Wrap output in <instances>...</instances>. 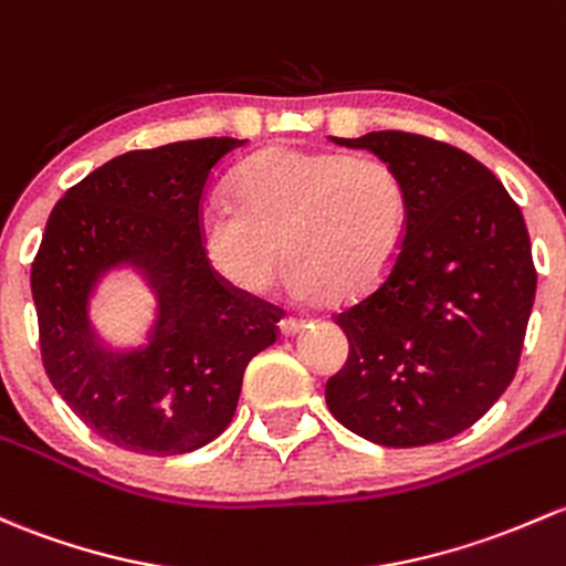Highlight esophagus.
I'll list each match as a JSON object with an SVG mask.
<instances>
[{"label":"esophagus","mask_w":566,"mask_h":566,"mask_svg":"<svg viewBox=\"0 0 566 566\" xmlns=\"http://www.w3.org/2000/svg\"><path fill=\"white\" fill-rule=\"evenodd\" d=\"M301 331H303V323H301V319H295V317H284L282 323H279V333H282L284 338L298 336Z\"/></svg>","instance_id":"1"}]
</instances>
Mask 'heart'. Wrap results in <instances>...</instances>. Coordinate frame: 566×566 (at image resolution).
Returning <instances> with one entry per match:
<instances>
[{"mask_svg":"<svg viewBox=\"0 0 566 566\" xmlns=\"http://www.w3.org/2000/svg\"><path fill=\"white\" fill-rule=\"evenodd\" d=\"M233 203L200 213L203 260L235 293L260 298L284 265L298 301L366 298L388 279L409 228V187L379 157L265 148L238 168Z\"/></svg>","mask_w":566,"mask_h":566,"instance_id":"b5f03b06","label":"heart"}]
</instances>
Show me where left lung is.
Masks as SVG:
<instances>
[{"label": "left lung", "instance_id": "obj_1", "mask_svg": "<svg viewBox=\"0 0 566 566\" xmlns=\"http://www.w3.org/2000/svg\"><path fill=\"white\" fill-rule=\"evenodd\" d=\"M333 140L403 176L409 228L388 279L336 317L349 358L325 401L374 444L444 442L478 423L518 368L537 290L526 222L502 181L450 143L398 129Z\"/></svg>", "mask_w": 566, "mask_h": 566}]
</instances>
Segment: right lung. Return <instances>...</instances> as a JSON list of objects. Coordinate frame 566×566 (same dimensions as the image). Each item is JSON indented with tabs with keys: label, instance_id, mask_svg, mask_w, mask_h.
I'll use <instances>...</instances> for the list:
<instances>
[{
	"label": "right lung",
	"instance_id": "add662e5",
	"mask_svg": "<svg viewBox=\"0 0 566 566\" xmlns=\"http://www.w3.org/2000/svg\"><path fill=\"white\" fill-rule=\"evenodd\" d=\"M247 140L127 151L64 192L32 263L40 349L67 407L116 448L181 455L233 420L249 360L276 342V306L230 290L198 243L211 170ZM129 266L158 308L147 338L113 348L91 323L102 279Z\"/></svg>",
	"mask_w": 566,
	"mask_h": 566
}]
</instances>
